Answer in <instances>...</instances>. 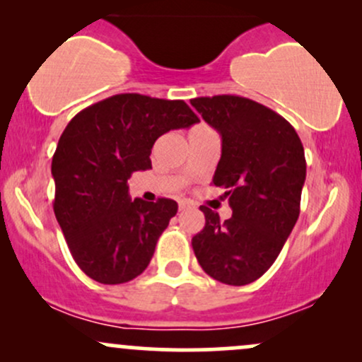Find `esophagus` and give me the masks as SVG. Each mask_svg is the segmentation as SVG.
I'll list each match as a JSON object with an SVG mask.
<instances>
[{
  "label": "esophagus",
  "instance_id": "esophagus-1",
  "mask_svg": "<svg viewBox=\"0 0 362 362\" xmlns=\"http://www.w3.org/2000/svg\"><path fill=\"white\" fill-rule=\"evenodd\" d=\"M189 207H190L189 202H184V201L178 202V211H185V209H189Z\"/></svg>",
  "mask_w": 362,
  "mask_h": 362
}]
</instances>
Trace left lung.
Listing matches in <instances>:
<instances>
[{"label": "left lung", "instance_id": "left-lung-1", "mask_svg": "<svg viewBox=\"0 0 362 362\" xmlns=\"http://www.w3.org/2000/svg\"><path fill=\"white\" fill-rule=\"evenodd\" d=\"M221 134V160L213 177L226 189L233 211L219 214L201 206L206 224L192 238L207 276L230 286L257 281L276 262L300 216L306 160L300 136L282 115L238 95L190 100Z\"/></svg>", "mask_w": 362, "mask_h": 362}]
</instances>
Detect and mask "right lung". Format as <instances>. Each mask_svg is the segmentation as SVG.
Returning a JSON list of instances; mask_svg holds the SVG:
<instances>
[{
	"label": "right lung",
	"mask_w": 362,
	"mask_h": 362,
	"mask_svg": "<svg viewBox=\"0 0 362 362\" xmlns=\"http://www.w3.org/2000/svg\"><path fill=\"white\" fill-rule=\"evenodd\" d=\"M199 117L184 100L120 93L93 103L69 120L52 156L54 214L74 262L102 284L138 277L177 202L131 201L127 178L151 168L155 141Z\"/></svg>",
	"instance_id": "obj_1"
}]
</instances>
